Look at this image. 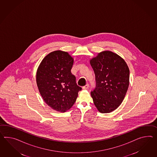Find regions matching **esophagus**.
<instances>
[{"mask_svg":"<svg viewBox=\"0 0 157 157\" xmlns=\"http://www.w3.org/2000/svg\"><path fill=\"white\" fill-rule=\"evenodd\" d=\"M89 88V84H86L85 85V86H84L83 87H82V89H88Z\"/></svg>","mask_w":157,"mask_h":157,"instance_id":"1","label":"esophagus"}]
</instances>
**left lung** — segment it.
<instances>
[{"label": "left lung", "mask_w": 157, "mask_h": 157, "mask_svg": "<svg viewBox=\"0 0 157 157\" xmlns=\"http://www.w3.org/2000/svg\"><path fill=\"white\" fill-rule=\"evenodd\" d=\"M96 77V87L90 92L94 104L100 112L110 113L125 98L129 84V69L116 53L106 51L90 61Z\"/></svg>", "instance_id": "left-lung-1"}]
</instances>
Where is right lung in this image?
I'll use <instances>...</instances> for the list:
<instances>
[{
    "label": "right lung",
    "mask_w": 157,
    "mask_h": 157,
    "mask_svg": "<svg viewBox=\"0 0 157 157\" xmlns=\"http://www.w3.org/2000/svg\"><path fill=\"white\" fill-rule=\"evenodd\" d=\"M73 64V59L68 53L56 51L45 57L36 73L41 96L49 106L60 112L72 106L82 89L71 71Z\"/></svg>",
    "instance_id": "right-lung-1"
}]
</instances>
